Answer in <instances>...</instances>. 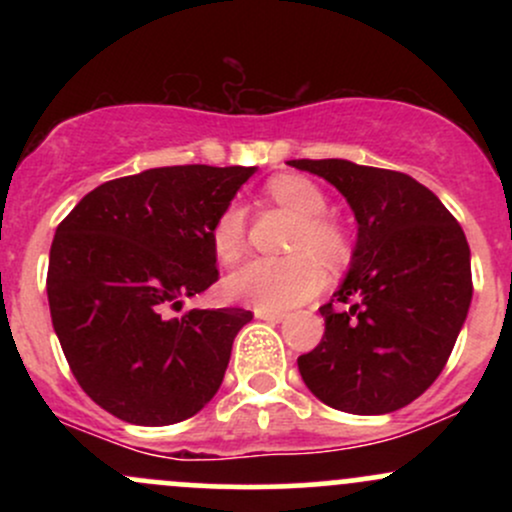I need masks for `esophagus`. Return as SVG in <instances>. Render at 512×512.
Returning a JSON list of instances; mask_svg holds the SVG:
<instances>
[{"instance_id":"esophagus-1","label":"esophagus","mask_w":512,"mask_h":512,"mask_svg":"<svg viewBox=\"0 0 512 512\" xmlns=\"http://www.w3.org/2000/svg\"><path fill=\"white\" fill-rule=\"evenodd\" d=\"M255 317L257 320H264V322H284L286 320V313H272V310H255Z\"/></svg>"}]
</instances>
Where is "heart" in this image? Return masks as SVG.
<instances>
[{
    "mask_svg": "<svg viewBox=\"0 0 512 512\" xmlns=\"http://www.w3.org/2000/svg\"><path fill=\"white\" fill-rule=\"evenodd\" d=\"M264 195L301 219L293 238L291 257H255L223 281L231 301L255 310H286L301 305L322 291L327 281L325 264L339 267L346 260V240L337 223L325 219L327 199L320 187L301 175H279L264 187ZM211 245L221 262H236L245 248V211L228 204L211 226Z\"/></svg>",
    "mask_w": 512,
    "mask_h": 512,
    "instance_id": "1",
    "label": "heart"
}]
</instances>
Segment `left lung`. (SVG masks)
I'll return each mask as SVG.
<instances>
[{
    "label": "left lung",
    "instance_id": "left-lung-1",
    "mask_svg": "<svg viewBox=\"0 0 512 512\" xmlns=\"http://www.w3.org/2000/svg\"><path fill=\"white\" fill-rule=\"evenodd\" d=\"M346 197L358 223L349 274L320 308L325 334L298 356L308 390L349 414H390L424 395L448 363L469 303V245L428 187L344 158H298ZM337 300L343 305L334 309Z\"/></svg>",
    "mask_w": 512,
    "mask_h": 512
}]
</instances>
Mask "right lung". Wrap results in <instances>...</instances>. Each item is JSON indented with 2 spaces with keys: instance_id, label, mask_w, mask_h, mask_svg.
Segmentation results:
<instances>
[{
  "instance_id": "obj_1",
  "label": "right lung",
  "mask_w": 512,
  "mask_h": 512,
  "mask_svg": "<svg viewBox=\"0 0 512 512\" xmlns=\"http://www.w3.org/2000/svg\"><path fill=\"white\" fill-rule=\"evenodd\" d=\"M255 170L151 168L103 182L57 226L52 327L76 383L117 419L178 424L221 387L250 310H168L219 279L211 226Z\"/></svg>"
}]
</instances>
